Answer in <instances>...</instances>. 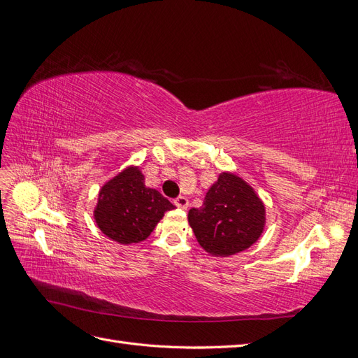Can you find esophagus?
Here are the masks:
<instances>
[{
	"label": "esophagus",
	"instance_id": "obj_1",
	"mask_svg": "<svg viewBox=\"0 0 358 358\" xmlns=\"http://www.w3.org/2000/svg\"><path fill=\"white\" fill-rule=\"evenodd\" d=\"M175 204L180 209H187L188 208V199L183 197V196H179V197L175 199Z\"/></svg>",
	"mask_w": 358,
	"mask_h": 358
}]
</instances>
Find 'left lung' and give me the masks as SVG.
<instances>
[{"mask_svg":"<svg viewBox=\"0 0 358 358\" xmlns=\"http://www.w3.org/2000/svg\"><path fill=\"white\" fill-rule=\"evenodd\" d=\"M264 204L233 173H222L188 221L200 246L212 255L229 257L254 245L264 229Z\"/></svg>","mask_w":358,"mask_h":358,"instance_id":"left-lung-1","label":"left lung"}]
</instances>
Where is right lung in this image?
I'll return each instance as SVG.
<instances>
[{"label": "right lung", "mask_w": 358, "mask_h": 358, "mask_svg": "<svg viewBox=\"0 0 358 358\" xmlns=\"http://www.w3.org/2000/svg\"><path fill=\"white\" fill-rule=\"evenodd\" d=\"M173 208L162 194L145 187L142 171L129 167L101 188L94 216L107 237L129 245L145 241Z\"/></svg>", "instance_id": "obj_1"}]
</instances>
